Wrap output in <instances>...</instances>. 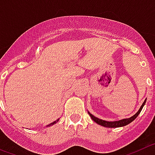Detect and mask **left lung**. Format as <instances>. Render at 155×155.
Listing matches in <instances>:
<instances>
[{
  "label": "left lung",
  "mask_w": 155,
  "mask_h": 155,
  "mask_svg": "<svg viewBox=\"0 0 155 155\" xmlns=\"http://www.w3.org/2000/svg\"><path fill=\"white\" fill-rule=\"evenodd\" d=\"M146 101H147V99H145V101H143V103L142 104V105H141L140 107V109L138 110V111L136 113L135 115H133V116H131L130 118H123V119H121V120H118V121H113V122L111 121V122H110V121L103 120V119H101V118H97V117H95L94 115H93L91 112H89V111H88V114L90 115L91 118H92L94 122H96V123H97V124L101 125V126H104V127H107V128L122 127V126H126V125L130 124V122H133V121H134V119H135V118H137L138 115H139V114L140 113L141 110H142L143 107L144 106L145 103H146Z\"/></svg>",
  "instance_id": "1"
}]
</instances>
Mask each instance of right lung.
Wrapping results in <instances>:
<instances>
[{
  "label": "right lung",
  "mask_w": 155,
  "mask_h": 155,
  "mask_svg": "<svg viewBox=\"0 0 155 155\" xmlns=\"http://www.w3.org/2000/svg\"><path fill=\"white\" fill-rule=\"evenodd\" d=\"M58 120H59V118H58V119H57V120H56V121H54V122H51V123H50L49 125H48V126H47V127H49V126H53V125L56 124V123H57V122H58Z\"/></svg>",
  "instance_id": "1"
}]
</instances>
